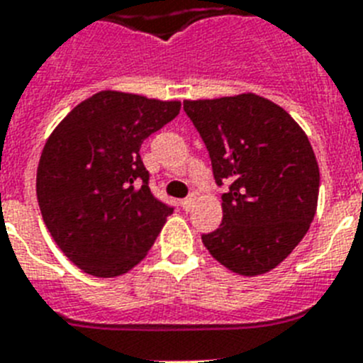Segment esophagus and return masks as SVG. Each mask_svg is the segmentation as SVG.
<instances>
[{"instance_id": "1", "label": "esophagus", "mask_w": 363, "mask_h": 363, "mask_svg": "<svg viewBox=\"0 0 363 363\" xmlns=\"http://www.w3.org/2000/svg\"><path fill=\"white\" fill-rule=\"evenodd\" d=\"M194 200H196V196H189L185 198L184 201H182V207H184V211H191L192 209V205H194Z\"/></svg>"}]
</instances>
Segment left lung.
Segmentation results:
<instances>
[{
	"mask_svg": "<svg viewBox=\"0 0 363 363\" xmlns=\"http://www.w3.org/2000/svg\"><path fill=\"white\" fill-rule=\"evenodd\" d=\"M209 150L223 220L201 242L223 267L258 277L301 242L318 205L320 171L307 134L280 105L247 92L185 99Z\"/></svg>",
	"mask_w": 363,
	"mask_h": 363,
	"instance_id": "left-lung-1",
	"label": "left lung"
}]
</instances>
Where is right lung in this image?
I'll return each mask as SVG.
<instances>
[{"label": "right lung", "mask_w": 363, "mask_h": 363, "mask_svg": "<svg viewBox=\"0 0 363 363\" xmlns=\"http://www.w3.org/2000/svg\"><path fill=\"white\" fill-rule=\"evenodd\" d=\"M179 108V101L101 91L76 105L45 143L36 174L41 216L86 274L129 272L172 214L150 192L140 147Z\"/></svg>", "instance_id": "add662e5"}]
</instances>
